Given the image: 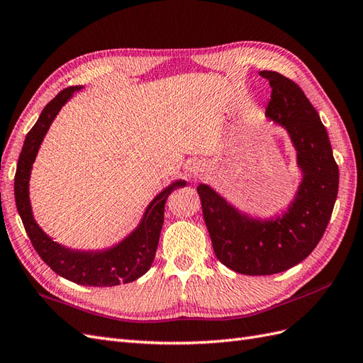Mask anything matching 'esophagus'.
Returning a JSON list of instances; mask_svg holds the SVG:
<instances>
[{"label":"esophagus","instance_id":"34e87169","mask_svg":"<svg viewBox=\"0 0 363 363\" xmlns=\"http://www.w3.org/2000/svg\"><path fill=\"white\" fill-rule=\"evenodd\" d=\"M191 174L194 175V177H199V175L201 174V168L200 167H192L191 168Z\"/></svg>","mask_w":363,"mask_h":363}]
</instances>
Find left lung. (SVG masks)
Returning a JSON list of instances; mask_svg holds the SVG:
<instances>
[{
  "label": "left lung",
  "mask_w": 363,
  "mask_h": 363,
  "mask_svg": "<svg viewBox=\"0 0 363 363\" xmlns=\"http://www.w3.org/2000/svg\"><path fill=\"white\" fill-rule=\"evenodd\" d=\"M271 86L267 116L286 128L303 182L295 200L276 219H252L211 186L199 191L204 223L218 260L245 276H271L304 260L320 242L335 207L339 169L327 130L300 86L276 71H260Z\"/></svg>",
  "instance_id": "8db88e82"
}]
</instances>
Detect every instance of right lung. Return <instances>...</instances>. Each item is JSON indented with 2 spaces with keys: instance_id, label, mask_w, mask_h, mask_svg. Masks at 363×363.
<instances>
[{
  "instance_id": "add662e5",
  "label": "right lung",
  "mask_w": 363,
  "mask_h": 363,
  "mask_svg": "<svg viewBox=\"0 0 363 363\" xmlns=\"http://www.w3.org/2000/svg\"><path fill=\"white\" fill-rule=\"evenodd\" d=\"M79 89H82V86H71L60 91L43 107L36 124L27 133L15 174V201L33 247L54 272L83 286H116L121 283L135 281L151 268L163 225L164 203L174 189L186 183L179 180L163 189L147 207L139 227L116 247L96 252L75 251L51 240V238L42 232L31 213L28 199L31 164L36 159L38 150L52 119L56 118L62 106Z\"/></svg>"
}]
</instances>
